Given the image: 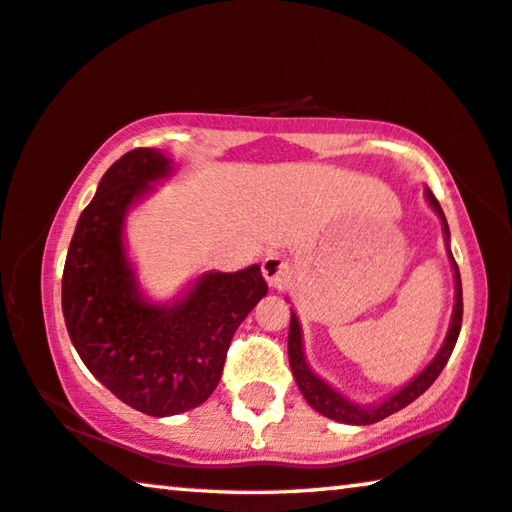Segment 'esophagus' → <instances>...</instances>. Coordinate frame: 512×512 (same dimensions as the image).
Here are the masks:
<instances>
[{
    "instance_id": "34e87169",
    "label": "esophagus",
    "mask_w": 512,
    "mask_h": 512,
    "mask_svg": "<svg viewBox=\"0 0 512 512\" xmlns=\"http://www.w3.org/2000/svg\"><path fill=\"white\" fill-rule=\"evenodd\" d=\"M262 275H264V280L269 282L271 287H278V285H282V282L287 280V275H289V262H287L285 257H280V255L264 257V262H262Z\"/></svg>"
}]
</instances>
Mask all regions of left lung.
<instances>
[{
	"instance_id": "8db88e82",
	"label": "left lung",
	"mask_w": 512,
	"mask_h": 512,
	"mask_svg": "<svg viewBox=\"0 0 512 512\" xmlns=\"http://www.w3.org/2000/svg\"><path fill=\"white\" fill-rule=\"evenodd\" d=\"M426 198H428V205H431L437 212V216H440V221L444 225L446 248H449V225H446V218H444L440 202H437V198L433 196L431 189H426ZM449 257H451L453 273H456V305H453L451 326H449V332H446V339H444V344L440 348V353L435 355L433 362L428 364V367L421 371L415 380H410L408 385L401 387L399 392L389 396L387 401L378 403V405H371V408H362V405H355L348 399H344V396L335 392V389H332L326 383V380H321L310 367H307L305 353H303V332H300V323L296 319V314L291 312V321H289V367H291V371H294L296 385H298L300 392H303L305 401L310 403L316 412H321V415H326L328 419L342 421V424H353V426L376 424V421L394 415V412L403 410L405 405H410L412 401L419 399V396L435 383L437 376H440L442 369L446 367V362H449V358H451L453 346H456V342H458L460 326H462V285H460L458 264L451 255V248H449Z\"/></svg>"
}]
</instances>
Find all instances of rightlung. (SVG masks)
Segmentation results:
<instances>
[{"instance_id": "1", "label": "right lung", "mask_w": 512, "mask_h": 512, "mask_svg": "<svg viewBox=\"0 0 512 512\" xmlns=\"http://www.w3.org/2000/svg\"><path fill=\"white\" fill-rule=\"evenodd\" d=\"M170 170L164 152L136 148L104 173L72 234L61 287L63 319L81 362L111 394L150 417L180 415L209 399L234 332L269 291L253 264L205 273L173 305L141 294L123 223Z\"/></svg>"}]
</instances>
